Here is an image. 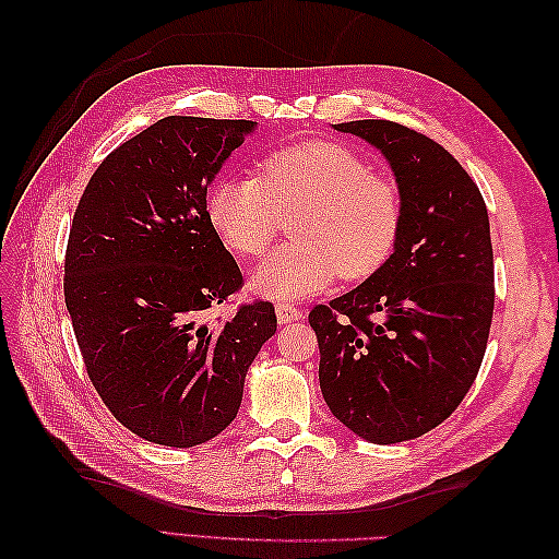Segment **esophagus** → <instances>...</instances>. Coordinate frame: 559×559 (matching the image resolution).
<instances>
[{
	"instance_id": "esophagus-1",
	"label": "esophagus",
	"mask_w": 559,
	"mask_h": 559,
	"mask_svg": "<svg viewBox=\"0 0 559 559\" xmlns=\"http://www.w3.org/2000/svg\"><path fill=\"white\" fill-rule=\"evenodd\" d=\"M276 319H278V324L298 322V319H302V310H300V307H295V305H288V302H278L276 305Z\"/></svg>"
}]
</instances>
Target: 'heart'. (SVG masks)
<instances>
[{"mask_svg":"<svg viewBox=\"0 0 559 559\" xmlns=\"http://www.w3.org/2000/svg\"><path fill=\"white\" fill-rule=\"evenodd\" d=\"M209 221L223 245L259 257L276 237L281 213H295L293 245L271 252L249 276L266 300H302L343 278H367L394 252L401 194L348 146L307 141L273 151L261 177L228 175L211 187Z\"/></svg>","mask_w":559,"mask_h":559,"instance_id":"obj_1","label":"heart"}]
</instances>
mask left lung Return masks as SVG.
I'll list each match as a JSON object with an SVG mask.
<instances>
[{"mask_svg": "<svg viewBox=\"0 0 559 559\" xmlns=\"http://www.w3.org/2000/svg\"><path fill=\"white\" fill-rule=\"evenodd\" d=\"M374 146L401 194L394 252L358 288L319 305V386L336 420L372 444L444 423L476 382L495 307L488 209L437 141L386 120L334 124Z\"/></svg>", "mask_w": 559, "mask_h": 559, "instance_id": "obj_1", "label": "left lung"}]
</instances>
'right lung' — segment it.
I'll use <instances>...</instances> for the list:
<instances>
[{"instance_id": "add662e5", "label": "right lung", "mask_w": 559, "mask_h": 559, "mask_svg": "<svg viewBox=\"0 0 559 559\" xmlns=\"http://www.w3.org/2000/svg\"><path fill=\"white\" fill-rule=\"evenodd\" d=\"M257 122L165 117L93 173L71 223L64 300L93 386L127 430L163 447L221 435L249 365L276 334L271 302L206 310L242 286L206 192Z\"/></svg>"}]
</instances>
